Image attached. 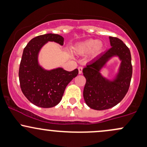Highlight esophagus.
Listing matches in <instances>:
<instances>
[{
    "label": "esophagus",
    "instance_id": "obj_1",
    "mask_svg": "<svg viewBox=\"0 0 147 147\" xmlns=\"http://www.w3.org/2000/svg\"><path fill=\"white\" fill-rule=\"evenodd\" d=\"M78 69V73H79V74H81L82 72H83V67H79Z\"/></svg>",
    "mask_w": 147,
    "mask_h": 147
}]
</instances>
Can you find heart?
Returning <instances> with one entry per match:
<instances>
[{
    "label": "heart",
    "instance_id": "b5f03b06",
    "mask_svg": "<svg viewBox=\"0 0 147 147\" xmlns=\"http://www.w3.org/2000/svg\"><path fill=\"white\" fill-rule=\"evenodd\" d=\"M102 48V44L101 42H96L94 40L90 39V40L78 44L74 48V50L78 54L84 55L90 52L92 50L94 53H99Z\"/></svg>",
    "mask_w": 147,
    "mask_h": 147
}]
</instances>
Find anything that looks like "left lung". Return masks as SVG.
<instances>
[{
  "label": "left lung",
  "mask_w": 147,
  "mask_h": 147,
  "mask_svg": "<svg viewBox=\"0 0 147 147\" xmlns=\"http://www.w3.org/2000/svg\"><path fill=\"white\" fill-rule=\"evenodd\" d=\"M111 48L88 64L83 70L86 83L83 97L87 105L94 110H105L118 105L127 94L132 74L130 51L121 39L110 36ZM118 55L122 61L117 78L109 82L100 76V69L109 58Z\"/></svg>",
  "instance_id": "8db88e82"
}]
</instances>
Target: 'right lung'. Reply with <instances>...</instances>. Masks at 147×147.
Instances as JSON below:
<instances>
[{
	"label": "right lung",
	"mask_w": 147,
	"mask_h": 147,
	"mask_svg": "<svg viewBox=\"0 0 147 147\" xmlns=\"http://www.w3.org/2000/svg\"><path fill=\"white\" fill-rule=\"evenodd\" d=\"M48 41L63 45L60 35L47 34L31 39L24 49L19 79L23 94L29 102L42 108H51L59 103L67 85L78 74L77 69L67 71L61 68L51 71L42 69L38 64V54Z\"/></svg>",
	"instance_id": "1"
}]
</instances>
